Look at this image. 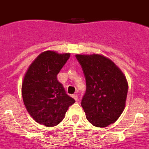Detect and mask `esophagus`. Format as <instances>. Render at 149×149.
Masks as SVG:
<instances>
[{"instance_id":"obj_1","label":"esophagus","mask_w":149,"mask_h":149,"mask_svg":"<svg viewBox=\"0 0 149 149\" xmlns=\"http://www.w3.org/2000/svg\"><path fill=\"white\" fill-rule=\"evenodd\" d=\"M72 97H73V98H74V99H75L76 101H77V100H78V96H77V94L72 95Z\"/></svg>"}]
</instances>
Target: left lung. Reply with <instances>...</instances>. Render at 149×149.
Instances as JSON below:
<instances>
[{
	"label": "left lung",
	"mask_w": 149,
	"mask_h": 149,
	"mask_svg": "<svg viewBox=\"0 0 149 149\" xmlns=\"http://www.w3.org/2000/svg\"><path fill=\"white\" fill-rule=\"evenodd\" d=\"M86 79V90L81 101L87 120L105 127L119 119L127 98L125 76L113 62L103 55L76 54Z\"/></svg>",
	"instance_id": "8db88e82"
}]
</instances>
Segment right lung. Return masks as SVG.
<instances>
[{
    "label": "right lung",
    "mask_w": 149,
    "mask_h": 149,
    "mask_svg": "<svg viewBox=\"0 0 149 149\" xmlns=\"http://www.w3.org/2000/svg\"><path fill=\"white\" fill-rule=\"evenodd\" d=\"M69 57V53L45 51L31 63L24 77L22 93L26 109L36 122L46 127L60 123L68 107L75 102L56 77Z\"/></svg>",
    "instance_id": "1"
}]
</instances>
